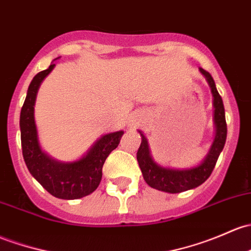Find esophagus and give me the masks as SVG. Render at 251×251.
Here are the masks:
<instances>
[{
	"instance_id": "obj_1",
	"label": "esophagus",
	"mask_w": 251,
	"mask_h": 251,
	"mask_svg": "<svg viewBox=\"0 0 251 251\" xmlns=\"http://www.w3.org/2000/svg\"><path fill=\"white\" fill-rule=\"evenodd\" d=\"M137 125H138V119L133 118L132 120H130V126H131V127H136Z\"/></svg>"
}]
</instances>
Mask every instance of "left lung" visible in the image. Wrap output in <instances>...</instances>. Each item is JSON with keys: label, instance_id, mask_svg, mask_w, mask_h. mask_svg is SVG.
I'll use <instances>...</instances> for the list:
<instances>
[{"label": "left lung", "instance_id": "1", "mask_svg": "<svg viewBox=\"0 0 251 251\" xmlns=\"http://www.w3.org/2000/svg\"><path fill=\"white\" fill-rule=\"evenodd\" d=\"M200 72L204 75L212 89L213 105H214V124H215V137L212 147L208 151L204 160L196 167L185 168V170H174L170 167H162L157 165L150 155L149 144L143 133L139 131L142 137V143L137 151V161L139 168L143 174L144 180L152 189L160 191L170 192V194H178V192L186 191L200 186L204 183L212 174L218 161L219 155L223 151L224 146L227 136V125L225 119V108H224L223 99L219 95L214 79L209 72L200 68Z\"/></svg>", "mask_w": 251, "mask_h": 251}]
</instances>
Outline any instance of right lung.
Wrapping results in <instances>:
<instances>
[{"label": "right lung", "instance_id": "right-lung-1", "mask_svg": "<svg viewBox=\"0 0 251 251\" xmlns=\"http://www.w3.org/2000/svg\"><path fill=\"white\" fill-rule=\"evenodd\" d=\"M55 67L37 73L28 86L20 113L23 156L33 178L52 196L61 200H77L90 195L100 185L102 167L108 155L120 143L124 131L107 133L97 139L83 157L62 162L50 157L42 150L35 123V102L39 85Z\"/></svg>", "mask_w": 251, "mask_h": 251}]
</instances>
